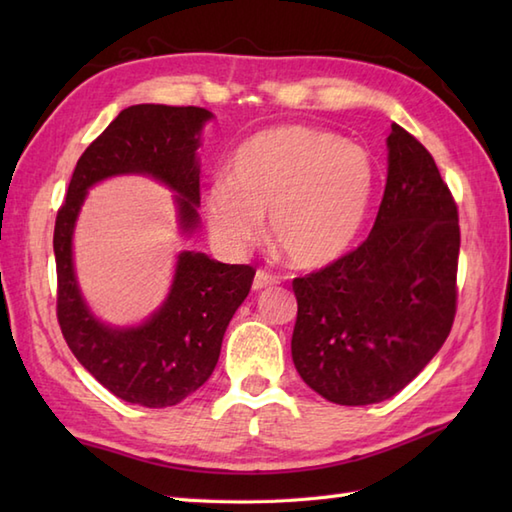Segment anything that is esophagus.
Masks as SVG:
<instances>
[{
    "mask_svg": "<svg viewBox=\"0 0 512 512\" xmlns=\"http://www.w3.org/2000/svg\"><path fill=\"white\" fill-rule=\"evenodd\" d=\"M277 281H279L277 275H273V273H270V270H266V268H259L257 273H255V279H253V290H264V288H268V286L277 284Z\"/></svg>",
    "mask_w": 512,
    "mask_h": 512,
    "instance_id": "esophagus-1",
    "label": "esophagus"
}]
</instances>
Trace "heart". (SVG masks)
I'll return each mask as SVG.
<instances>
[{"mask_svg": "<svg viewBox=\"0 0 512 512\" xmlns=\"http://www.w3.org/2000/svg\"><path fill=\"white\" fill-rule=\"evenodd\" d=\"M376 187L369 151L323 129L284 125L248 138L228 160L226 180L204 193V217L213 242L244 253L262 233L292 264L325 266L361 233Z\"/></svg>", "mask_w": 512, "mask_h": 512, "instance_id": "obj_1", "label": "heart"}]
</instances>
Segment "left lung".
Here are the masks:
<instances>
[{"label":"left lung","instance_id":"obj_1","mask_svg":"<svg viewBox=\"0 0 512 512\" xmlns=\"http://www.w3.org/2000/svg\"><path fill=\"white\" fill-rule=\"evenodd\" d=\"M383 202L365 242L297 277L292 361L336 405L407 387L447 341L458 308V204L436 160L391 125Z\"/></svg>","mask_w":512,"mask_h":512}]
</instances>
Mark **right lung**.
I'll list each match as a JSON object with an SVG mask.
<instances>
[{"mask_svg": "<svg viewBox=\"0 0 512 512\" xmlns=\"http://www.w3.org/2000/svg\"><path fill=\"white\" fill-rule=\"evenodd\" d=\"M211 116L193 105L127 107L81 154L54 222L57 319L63 339L103 387L132 405H178L209 380L226 325L253 286L255 268L184 250L169 297L154 317L138 328H110L94 319L76 286L74 222L92 184L118 173H145L180 195V226L193 231L198 224L195 206L200 204L195 149Z\"/></svg>", "mask_w": 512, "mask_h": 512, "instance_id": "add662e5", "label": "right lung"}]
</instances>
